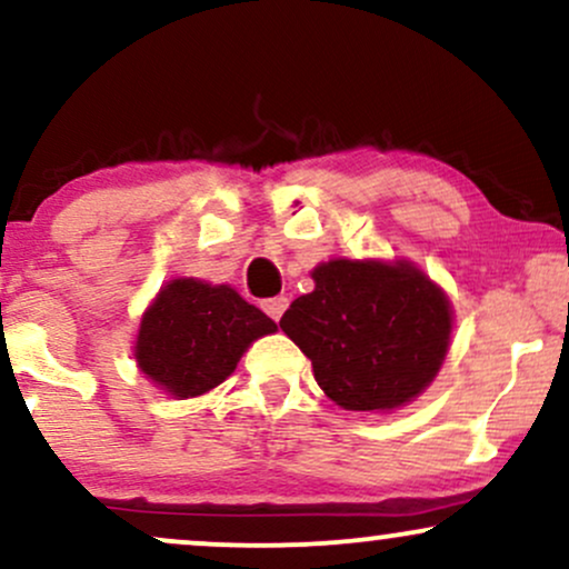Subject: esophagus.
Wrapping results in <instances>:
<instances>
[{
    "instance_id": "esophagus-1",
    "label": "esophagus",
    "mask_w": 569,
    "mask_h": 569,
    "mask_svg": "<svg viewBox=\"0 0 569 569\" xmlns=\"http://www.w3.org/2000/svg\"><path fill=\"white\" fill-rule=\"evenodd\" d=\"M286 307H289V299L286 297H270V299H262V310L270 315L272 320H280V315L286 312Z\"/></svg>"
}]
</instances>
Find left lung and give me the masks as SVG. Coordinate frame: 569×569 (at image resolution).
<instances>
[{
    "label": "left lung",
    "mask_w": 569,
    "mask_h": 569,
    "mask_svg": "<svg viewBox=\"0 0 569 569\" xmlns=\"http://www.w3.org/2000/svg\"><path fill=\"white\" fill-rule=\"evenodd\" d=\"M280 328L345 410L389 413L435 381L453 333L448 293L408 259H328Z\"/></svg>",
    "instance_id": "left-lung-1"
}]
</instances>
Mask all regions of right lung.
Returning a JSON list of instances; mask_svg holds the SVG:
<instances>
[{
    "label": "right lung",
    "instance_id": "1",
    "mask_svg": "<svg viewBox=\"0 0 569 569\" xmlns=\"http://www.w3.org/2000/svg\"><path fill=\"white\" fill-rule=\"evenodd\" d=\"M276 331V320L228 283L174 278L142 312L134 360L156 387L188 400L222 385L243 352Z\"/></svg>",
    "mask_w": 569,
    "mask_h": 569
}]
</instances>
